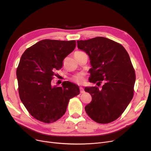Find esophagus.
Instances as JSON below:
<instances>
[{
  "label": "esophagus",
  "mask_w": 151,
  "mask_h": 151,
  "mask_svg": "<svg viewBox=\"0 0 151 151\" xmlns=\"http://www.w3.org/2000/svg\"><path fill=\"white\" fill-rule=\"evenodd\" d=\"M80 92H81V93H84V90L83 89V88H80Z\"/></svg>",
  "instance_id": "34e87169"
}]
</instances>
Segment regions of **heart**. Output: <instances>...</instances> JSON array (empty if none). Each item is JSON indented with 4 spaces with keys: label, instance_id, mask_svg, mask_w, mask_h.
<instances>
[{
    "label": "heart",
    "instance_id": "obj_1",
    "mask_svg": "<svg viewBox=\"0 0 151 151\" xmlns=\"http://www.w3.org/2000/svg\"><path fill=\"white\" fill-rule=\"evenodd\" d=\"M71 80L74 83H76L78 84H83L84 81H85V78H84V75L83 73H78L75 76H73L71 78Z\"/></svg>",
    "mask_w": 151,
    "mask_h": 151
}]
</instances>
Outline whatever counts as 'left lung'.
Listing matches in <instances>:
<instances>
[{"mask_svg": "<svg viewBox=\"0 0 151 151\" xmlns=\"http://www.w3.org/2000/svg\"><path fill=\"white\" fill-rule=\"evenodd\" d=\"M78 47L88 54L92 68L89 81L98 86L84 89L92 96L85 111L93 121L108 124L119 117L132 100L136 76L129 55L120 43L97 37L77 41Z\"/></svg>", "mask_w": 151, "mask_h": 151, "instance_id": "8db88e82", "label": "left lung"}]
</instances>
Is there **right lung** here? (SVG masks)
Listing matches in <instances>:
<instances>
[{
    "label": "right lung",
    "mask_w": 151,
    "mask_h": 151,
    "mask_svg": "<svg viewBox=\"0 0 151 151\" xmlns=\"http://www.w3.org/2000/svg\"><path fill=\"white\" fill-rule=\"evenodd\" d=\"M76 41L45 39L27 48L17 70L20 99L28 112L45 123L58 121L65 114L70 99L80 94L78 86L63 82L52 86L55 72L72 52Z\"/></svg>",
    "instance_id": "add662e5"
}]
</instances>
